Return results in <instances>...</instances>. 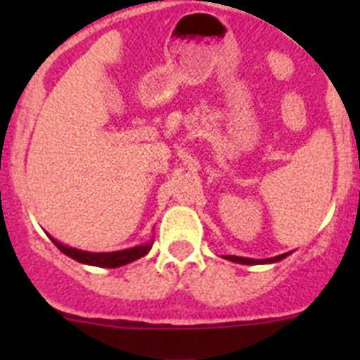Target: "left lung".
I'll return each instance as SVG.
<instances>
[{
	"mask_svg": "<svg viewBox=\"0 0 360 360\" xmlns=\"http://www.w3.org/2000/svg\"><path fill=\"white\" fill-rule=\"evenodd\" d=\"M227 259L231 262H236V263H243V265H257V263H274L283 259V257H287V254H281V256H276V257H270V259H265V262H259V259H249V257H238V256H225Z\"/></svg>",
	"mask_w": 360,
	"mask_h": 360,
	"instance_id": "obj_1",
	"label": "left lung"
}]
</instances>
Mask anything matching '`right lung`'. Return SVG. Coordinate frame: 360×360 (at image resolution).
<instances>
[{"mask_svg":"<svg viewBox=\"0 0 360 360\" xmlns=\"http://www.w3.org/2000/svg\"><path fill=\"white\" fill-rule=\"evenodd\" d=\"M50 240L56 243V247L61 250L63 254L70 256L72 259L79 263H86V265H95V266H104V269H115V266H122L126 263H131L139 257L146 256L151 249V243L139 245V247H133V249L126 250H117V252H84V250L72 249V247H66L61 245L59 241H56L53 238Z\"/></svg>","mask_w":360,"mask_h":360,"instance_id":"obj_1","label":"right lung"}]
</instances>
